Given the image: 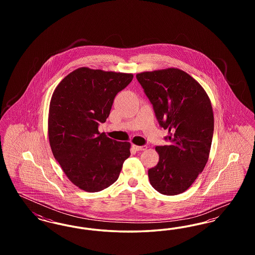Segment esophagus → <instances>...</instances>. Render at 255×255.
<instances>
[{"mask_svg":"<svg viewBox=\"0 0 255 255\" xmlns=\"http://www.w3.org/2000/svg\"><path fill=\"white\" fill-rule=\"evenodd\" d=\"M133 149L135 150V151H144V150H146L147 149V146L143 145V146H138V145H134V144H133Z\"/></svg>","mask_w":255,"mask_h":255,"instance_id":"34e87169","label":"esophagus"}]
</instances>
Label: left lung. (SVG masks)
Listing matches in <instances>:
<instances>
[{"label": "left lung", "mask_w": 255, "mask_h": 255, "mask_svg": "<svg viewBox=\"0 0 255 255\" xmlns=\"http://www.w3.org/2000/svg\"><path fill=\"white\" fill-rule=\"evenodd\" d=\"M158 123L168 129L169 145L157 146L158 164L148 170L160 194L187 190L205 168L214 130L210 99L192 76L177 68L137 73Z\"/></svg>", "instance_id": "left-lung-1"}]
</instances>
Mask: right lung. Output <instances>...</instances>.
Segmentation results:
<instances>
[{"label":"right lung","instance_id":"1","mask_svg":"<svg viewBox=\"0 0 255 255\" xmlns=\"http://www.w3.org/2000/svg\"><path fill=\"white\" fill-rule=\"evenodd\" d=\"M133 73L82 67L55 88L49 103L48 133L55 159L68 179L87 192L101 191L119 179L131 144L98 131L114 99L132 81Z\"/></svg>","mask_w":255,"mask_h":255}]
</instances>
